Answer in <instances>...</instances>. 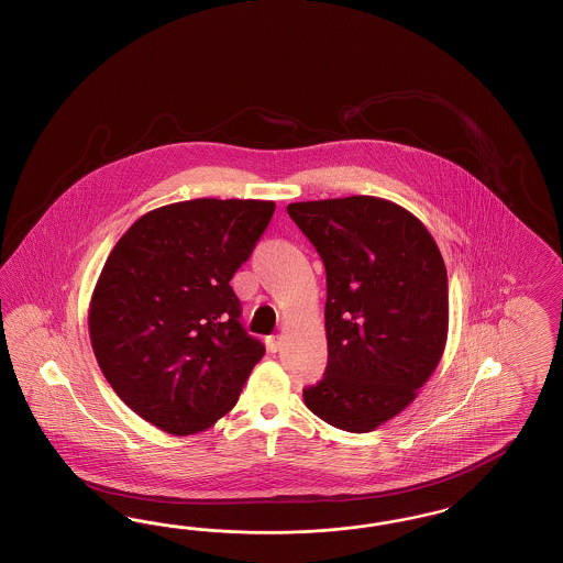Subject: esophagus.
<instances>
[{
    "label": "esophagus",
    "instance_id": "esophagus-1",
    "mask_svg": "<svg viewBox=\"0 0 563 563\" xmlns=\"http://www.w3.org/2000/svg\"><path fill=\"white\" fill-rule=\"evenodd\" d=\"M266 347H268L271 353L280 351V347H283V336H280V334H276V336H268V339H266Z\"/></svg>",
    "mask_w": 563,
    "mask_h": 563
}]
</instances>
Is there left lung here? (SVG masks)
Returning <instances> with one entry per match:
<instances>
[{"label": "left lung", "mask_w": 563, "mask_h": 563, "mask_svg": "<svg viewBox=\"0 0 563 563\" xmlns=\"http://www.w3.org/2000/svg\"><path fill=\"white\" fill-rule=\"evenodd\" d=\"M287 212L327 268L329 366L303 401L330 427L369 432L408 408L443 357V255L413 213L380 197L297 201Z\"/></svg>", "instance_id": "1"}]
</instances>
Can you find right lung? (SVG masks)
Wrapping results in <instances>:
<instances>
[{
	"label": "right lung",
	"instance_id": "right-lung-1",
	"mask_svg": "<svg viewBox=\"0 0 563 563\" xmlns=\"http://www.w3.org/2000/svg\"><path fill=\"white\" fill-rule=\"evenodd\" d=\"M274 208L212 197L162 206L103 264L89 303L99 368L136 416L168 434L213 427L266 353L239 322L231 278Z\"/></svg>",
	"mask_w": 563,
	"mask_h": 563
}]
</instances>
